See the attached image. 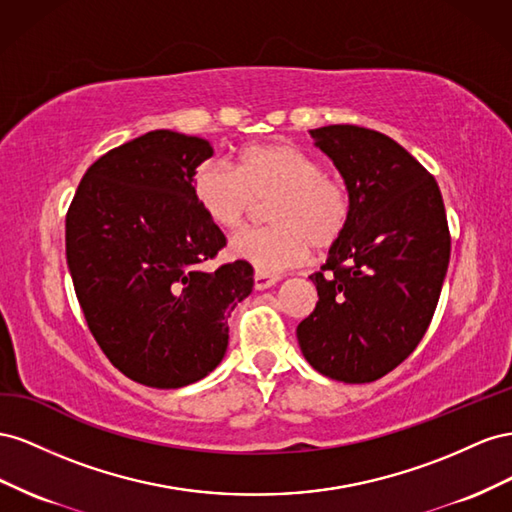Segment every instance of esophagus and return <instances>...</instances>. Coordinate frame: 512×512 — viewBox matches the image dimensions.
Returning <instances> with one entry per match:
<instances>
[{"mask_svg":"<svg viewBox=\"0 0 512 512\" xmlns=\"http://www.w3.org/2000/svg\"><path fill=\"white\" fill-rule=\"evenodd\" d=\"M279 281H281L279 274H268V272L255 270V289H268V287L276 285Z\"/></svg>","mask_w":512,"mask_h":512,"instance_id":"obj_1","label":"esophagus"}]
</instances>
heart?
Returning <instances> with one entry per match:
<instances>
[{
    "mask_svg": "<svg viewBox=\"0 0 512 512\" xmlns=\"http://www.w3.org/2000/svg\"><path fill=\"white\" fill-rule=\"evenodd\" d=\"M193 193L208 221L223 231L242 229L259 201H270V225L233 238L231 253L261 272L300 264L311 246L326 251L352 221V188L298 145L253 143L238 154L236 169L206 163L193 178Z\"/></svg>",
    "mask_w": 512,
    "mask_h": 512,
    "instance_id": "heart-1",
    "label": "heart"
}]
</instances>
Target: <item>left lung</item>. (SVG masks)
I'll return each instance as SVG.
<instances>
[{"label": "left lung", "mask_w": 512, "mask_h": 512, "mask_svg": "<svg viewBox=\"0 0 512 512\" xmlns=\"http://www.w3.org/2000/svg\"><path fill=\"white\" fill-rule=\"evenodd\" d=\"M352 188L343 238L309 279L313 313L296 330L311 367L345 384L384 377L431 324L450 259L440 186L397 141L371 128L311 130Z\"/></svg>", "instance_id": "8db88e82"}]
</instances>
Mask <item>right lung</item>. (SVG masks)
<instances>
[{
	"instance_id": "obj_1",
	"label": "right lung",
	"mask_w": 512,
	"mask_h": 512,
	"mask_svg": "<svg viewBox=\"0 0 512 512\" xmlns=\"http://www.w3.org/2000/svg\"><path fill=\"white\" fill-rule=\"evenodd\" d=\"M206 139L152 130L85 171L66 214V259L87 328L137 384L182 388L223 360L233 306L253 291L238 259L201 264L227 244L193 193Z\"/></svg>"
}]
</instances>
